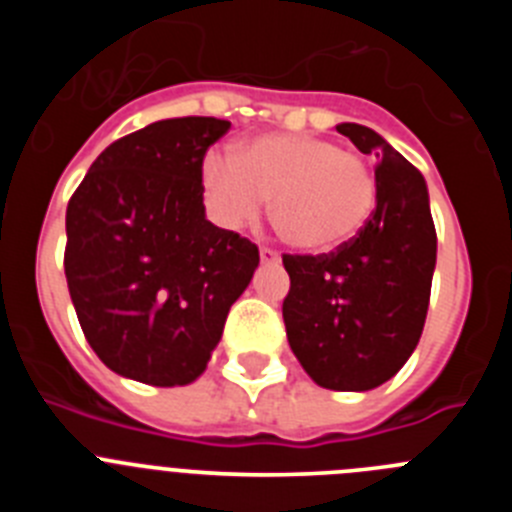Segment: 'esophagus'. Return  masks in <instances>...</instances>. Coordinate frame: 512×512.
I'll return each mask as SVG.
<instances>
[{"label": "esophagus", "mask_w": 512, "mask_h": 512, "mask_svg": "<svg viewBox=\"0 0 512 512\" xmlns=\"http://www.w3.org/2000/svg\"><path fill=\"white\" fill-rule=\"evenodd\" d=\"M261 264H279V253L274 248H261Z\"/></svg>", "instance_id": "obj_1"}]
</instances>
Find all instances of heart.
Instances as JSON below:
<instances>
[{
	"label": "heart",
	"mask_w": 512,
	"mask_h": 512,
	"mask_svg": "<svg viewBox=\"0 0 512 512\" xmlns=\"http://www.w3.org/2000/svg\"><path fill=\"white\" fill-rule=\"evenodd\" d=\"M202 182L230 228L251 223L274 197L271 220L279 238L310 256L356 241L377 207V176L364 158L315 135H253L230 158H207Z\"/></svg>",
	"instance_id": "heart-1"
}]
</instances>
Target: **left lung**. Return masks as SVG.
I'll list each match as a JSON object with an SVG mask.
<instances>
[{
  "label": "left lung",
  "instance_id": "obj_1",
  "mask_svg": "<svg viewBox=\"0 0 512 512\" xmlns=\"http://www.w3.org/2000/svg\"><path fill=\"white\" fill-rule=\"evenodd\" d=\"M377 158V207L346 248L284 256L282 315L292 354L325 390L366 392L400 372L425 325L436 269V228L425 179L379 133L336 125Z\"/></svg>",
  "mask_w": 512,
  "mask_h": 512
}]
</instances>
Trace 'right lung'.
I'll return each instance as SVG.
<instances>
[{
	"mask_svg": "<svg viewBox=\"0 0 512 512\" xmlns=\"http://www.w3.org/2000/svg\"><path fill=\"white\" fill-rule=\"evenodd\" d=\"M228 128L217 117L151 122L104 148L71 197V302L120 377L192 384L259 266V248L212 225L202 202V158Z\"/></svg>",
	"mask_w": 512,
	"mask_h": 512,
	"instance_id": "obj_1",
	"label": "right lung"
}]
</instances>
